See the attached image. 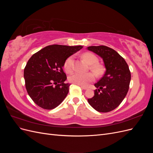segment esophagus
Here are the masks:
<instances>
[{"instance_id": "obj_1", "label": "esophagus", "mask_w": 153, "mask_h": 153, "mask_svg": "<svg viewBox=\"0 0 153 153\" xmlns=\"http://www.w3.org/2000/svg\"><path fill=\"white\" fill-rule=\"evenodd\" d=\"M80 87H81V88H82V89H84V90L87 89V87H85V86H82V85H80Z\"/></svg>"}]
</instances>
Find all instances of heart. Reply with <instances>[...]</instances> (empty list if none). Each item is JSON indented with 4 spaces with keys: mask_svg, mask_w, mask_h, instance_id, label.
I'll return each mask as SVG.
<instances>
[{
    "mask_svg": "<svg viewBox=\"0 0 153 153\" xmlns=\"http://www.w3.org/2000/svg\"><path fill=\"white\" fill-rule=\"evenodd\" d=\"M82 57L85 61L91 65V69L96 75H100L103 72V67L98 64V59L95 55L91 53L86 52L82 55ZM73 61V57H69L64 64V68L68 73H71L72 71V64ZM95 76L93 73H75L69 77V81L79 85H87L89 83L94 81Z\"/></svg>",
    "mask_w": 153,
    "mask_h": 153,
    "instance_id": "heart-1",
    "label": "heart"
}]
</instances>
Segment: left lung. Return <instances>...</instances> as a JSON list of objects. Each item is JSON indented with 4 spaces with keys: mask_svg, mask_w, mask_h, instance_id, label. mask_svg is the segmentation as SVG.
<instances>
[{
    "mask_svg": "<svg viewBox=\"0 0 153 153\" xmlns=\"http://www.w3.org/2000/svg\"><path fill=\"white\" fill-rule=\"evenodd\" d=\"M87 50L103 59L106 68L103 76L94 84V96L87 101L100 112H108L116 108L126 97L131 80V73L126 62L116 51L106 46H91Z\"/></svg>",
    "mask_w": 153,
    "mask_h": 153,
    "instance_id": "8db88e82",
    "label": "left lung"
}]
</instances>
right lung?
Returning <instances> with one entry per match:
<instances>
[{"mask_svg": "<svg viewBox=\"0 0 153 153\" xmlns=\"http://www.w3.org/2000/svg\"><path fill=\"white\" fill-rule=\"evenodd\" d=\"M82 46L49 45L29 59L24 76L27 92L34 102L46 110L57 107L65 99L70 84L63 71L66 60Z\"/></svg>", "mask_w": 153, "mask_h": 153, "instance_id": "obj_1", "label": "right lung"}]
</instances>
